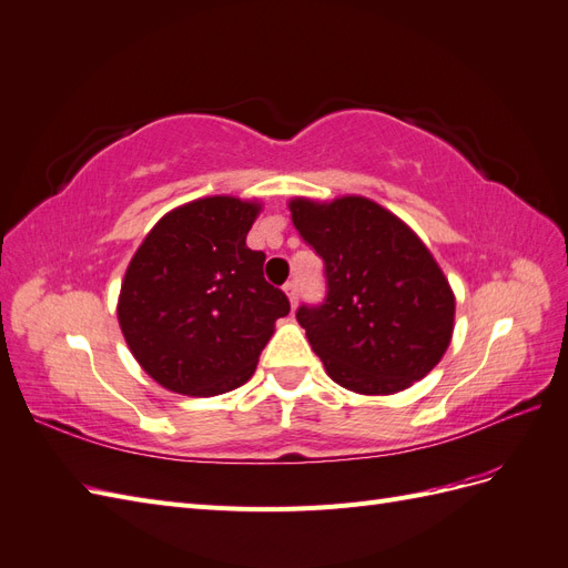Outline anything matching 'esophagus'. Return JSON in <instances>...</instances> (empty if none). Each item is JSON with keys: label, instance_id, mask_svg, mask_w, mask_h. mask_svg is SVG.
Returning <instances> with one entry per match:
<instances>
[{"label": "esophagus", "instance_id": "esophagus-1", "mask_svg": "<svg viewBox=\"0 0 568 568\" xmlns=\"http://www.w3.org/2000/svg\"><path fill=\"white\" fill-rule=\"evenodd\" d=\"M284 294L288 296L291 308H296V305H298V286H296V282H286L284 284Z\"/></svg>", "mask_w": 568, "mask_h": 568}]
</instances>
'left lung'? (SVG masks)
Segmentation results:
<instances>
[{"label": "left lung", "instance_id": "obj_1", "mask_svg": "<svg viewBox=\"0 0 568 568\" xmlns=\"http://www.w3.org/2000/svg\"><path fill=\"white\" fill-rule=\"evenodd\" d=\"M288 210L325 260L327 298L296 320L327 375L365 396L423 379L452 344L456 298L418 234L363 195L291 197Z\"/></svg>", "mask_w": 568, "mask_h": 568}]
</instances>
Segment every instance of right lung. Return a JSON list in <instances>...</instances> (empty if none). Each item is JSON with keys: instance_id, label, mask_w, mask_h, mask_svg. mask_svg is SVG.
Listing matches in <instances>:
<instances>
[{"instance_id": "obj_1", "label": "right lung", "mask_w": 568, "mask_h": 568, "mask_svg": "<svg viewBox=\"0 0 568 568\" xmlns=\"http://www.w3.org/2000/svg\"><path fill=\"white\" fill-rule=\"evenodd\" d=\"M263 203L207 195L170 210L133 253L116 317L133 358L164 389L217 396L248 382L288 298L246 236Z\"/></svg>"}]
</instances>
